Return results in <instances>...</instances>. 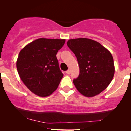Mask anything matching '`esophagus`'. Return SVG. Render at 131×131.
<instances>
[{
    "mask_svg": "<svg viewBox=\"0 0 131 131\" xmlns=\"http://www.w3.org/2000/svg\"><path fill=\"white\" fill-rule=\"evenodd\" d=\"M66 73H67V74H70V70H68L67 71H66Z\"/></svg>",
    "mask_w": 131,
    "mask_h": 131,
    "instance_id": "34e87169",
    "label": "esophagus"
}]
</instances>
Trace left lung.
<instances>
[{
  "mask_svg": "<svg viewBox=\"0 0 131 131\" xmlns=\"http://www.w3.org/2000/svg\"><path fill=\"white\" fill-rule=\"evenodd\" d=\"M67 46L76 55L79 75L73 83L87 97L97 95L108 86L115 74L113 58L105 47L87 38L70 39Z\"/></svg>",
  "mask_w": 131,
  "mask_h": 131,
  "instance_id": "left-lung-1",
  "label": "left lung"
}]
</instances>
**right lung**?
<instances>
[{"mask_svg": "<svg viewBox=\"0 0 131 131\" xmlns=\"http://www.w3.org/2000/svg\"><path fill=\"white\" fill-rule=\"evenodd\" d=\"M64 43L65 39H37L19 52L16 61L18 73L34 94L47 97L58 88L63 74L56 55Z\"/></svg>", "mask_w": 131, "mask_h": 131, "instance_id": "add662e5", "label": "right lung"}]
</instances>
